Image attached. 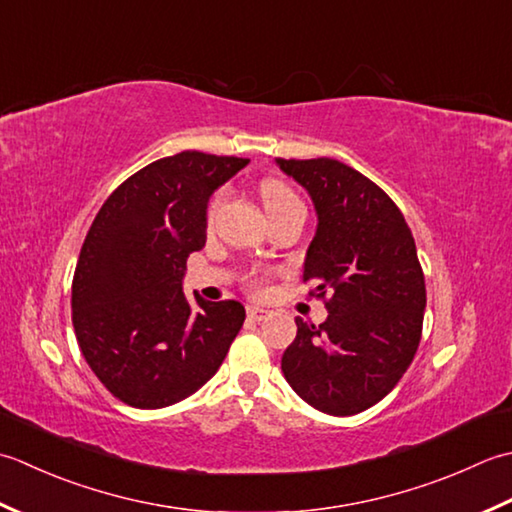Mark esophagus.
I'll list each match as a JSON object with an SVG mask.
<instances>
[{
    "label": "esophagus",
    "mask_w": 512,
    "mask_h": 512,
    "mask_svg": "<svg viewBox=\"0 0 512 512\" xmlns=\"http://www.w3.org/2000/svg\"><path fill=\"white\" fill-rule=\"evenodd\" d=\"M271 316V311L269 309H263V307H247V318L249 320H254V322H263V320H267Z\"/></svg>",
    "instance_id": "obj_1"
}]
</instances>
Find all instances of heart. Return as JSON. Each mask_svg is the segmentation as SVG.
I'll return each instance as SVG.
<instances>
[{"mask_svg": "<svg viewBox=\"0 0 512 512\" xmlns=\"http://www.w3.org/2000/svg\"><path fill=\"white\" fill-rule=\"evenodd\" d=\"M260 198H263L267 212L278 210V207H285V205H291V203H298L300 201V198L294 194V190H291V187H287L285 183H280V181H274V179H267V181H263V185H260ZM218 203H221V196H216L214 201H212L210 214H214Z\"/></svg>", "mask_w": 512, "mask_h": 512, "instance_id": "1", "label": "heart"}]
</instances>
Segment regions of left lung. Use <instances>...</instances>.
Segmentation results:
<instances>
[{"instance_id": "8db88e82", "label": "left lung", "mask_w": 512, "mask_h": 512, "mask_svg": "<svg viewBox=\"0 0 512 512\" xmlns=\"http://www.w3.org/2000/svg\"><path fill=\"white\" fill-rule=\"evenodd\" d=\"M318 216L302 276L331 294L322 325L296 318L285 380L329 415L380 402L409 369L422 336L424 274L402 212L378 185L336 159H276Z\"/></svg>"}]
</instances>
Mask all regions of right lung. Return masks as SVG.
<instances>
[{"label": "right lung", "mask_w": 512, "mask_h": 512, "mask_svg": "<svg viewBox=\"0 0 512 512\" xmlns=\"http://www.w3.org/2000/svg\"><path fill=\"white\" fill-rule=\"evenodd\" d=\"M249 159L181 152L132 174L99 210L72 278L83 358L114 398L163 409L221 367L245 307L183 294L187 256L205 247L207 203Z\"/></svg>", "instance_id": "obj_1"}]
</instances>
